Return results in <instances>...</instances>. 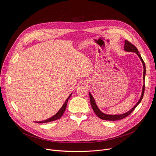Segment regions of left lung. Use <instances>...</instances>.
I'll return each mask as SVG.
<instances>
[{
    "instance_id": "8db88e82",
    "label": "left lung",
    "mask_w": 156,
    "mask_h": 156,
    "mask_svg": "<svg viewBox=\"0 0 156 156\" xmlns=\"http://www.w3.org/2000/svg\"><path fill=\"white\" fill-rule=\"evenodd\" d=\"M124 50L126 51V52H135L136 53L138 56L140 57V60H141V62L143 63V69H144V72H143V80L144 81V79H145V75H146V66H145V63L141 56V55L140 54V52L138 50V49L133 45V44H132L131 43H130L129 41H128L127 40H125V45H124ZM144 87H145V86H144V84H143V90H142V93H141V98L140 99V100L138 101V102L136 104V105L133 107L130 110H129L128 112L125 113V114H120V115H108V114H105L104 113H103L102 112H101V111L99 110V107H98L96 102H95V100L94 99V98L93 97L92 94H91V93H90L89 94H90V102H91V107L94 110V113L96 114V115L101 119L102 120H109V121H115V120H121V119H123L125 117H126L127 116H128L133 110H134L135 109V108L137 107V105L140 103V102L141 101L143 98V96H144Z\"/></svg>"
}]
</instances>
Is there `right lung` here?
Segmentation results:
<instances>
[{
  "instance_id": "obj_1",
  "label": "right lung",
  "mask_w": 156,
  "mask_h": 156,
  "mask_svg": "<svg viewBox=\"0 0 156 156\" xmlns=\"http://www.w3.org/2000/svg\"><path fill=\"white\" fill-rule=\"evenodd\" d=\"M72 96V94L68 97V98L66 99V100L65 101V103L63 104V105H62V107H61V108L58 110V112L57 113H56L54 116L51 117V118L46 120H43V121H40V122H35L36 123H48V122H52V121H54V120H58L63 115V114L64 113L65 110L66 109V104H67V102L69 101V99H70V98Z\"/></svg>"
}]
</instances>
